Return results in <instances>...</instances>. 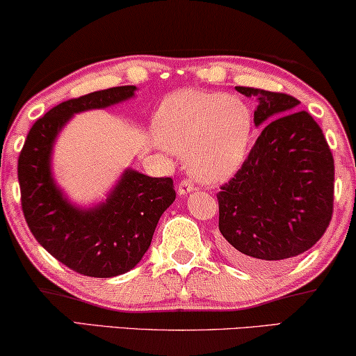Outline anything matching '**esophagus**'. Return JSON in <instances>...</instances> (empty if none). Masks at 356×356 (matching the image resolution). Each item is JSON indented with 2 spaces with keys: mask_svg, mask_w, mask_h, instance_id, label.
Segmentation results:
<instances>
[{
  "mask_svg": "<svg viewBox=\"0 0 356 356\" xmlns=\"http://www.w3.org/2000/svg\"><path fill=\"white\" fill-rule=\"evenodd\" d=\"M194 191V184L191 179H183L181 183L178 184V194L179 196H186V194Z\"/></svg>",
  "mask_w": 356,
  "mask_h": 356,
  "instance_id": "esophagus-1",
  "label": "esophagus"
}]
</instances>
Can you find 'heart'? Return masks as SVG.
I'll use <instances>...</instances> for the list:
<instances>
[{
    "label": "heart",
    "instance_id": "heart-1",
    "mask_svg": "<svg viewBox=\"0 0 356 356\" xmlns=\"http://www.w3.org/2000/svg\"><path fill=\"white\" fill-rule=\"evenodd\" d=\"M154 138L184 155L189 172L207 184L235 177L252 138V115L245 102L218 92L181 89L165 97L154 115Z\"/></svg>",
    "mask_w": 356,
    "mask_h": 356
}]
</instances>
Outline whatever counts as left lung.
Here are the masks:
<instances>
[{"label": "left lung", "mask_w": 356, "mask_h": 356, "mask_svg": "<svg viewBox=\"0 0 356 356\" xmlns=\"http://www.w3.org/2000/svg\"><path fill=\"white\" fill-rule=\"evenodd\" d=\"M256 97L264 126L218 199V230L232 262L266 269L308 251L332 218L334 159L323 129L295 97L235 87Z\"/></svg>", "instance_id": "1"}]
</instances>
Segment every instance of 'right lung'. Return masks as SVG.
Listing matches in <instances>:
<instances>
[{
	"label": "right lung",
	"mask_w": 356,
	"mask_h": 356,
	"mask_svg": "<svg viewBox=\"0 0 356 356\" xmlns=\"http://www.w3.org/2000/svg\"><path fill=\"white\" fill-rule=\"evenodd\" d=\"M136 86L111 87L53 106L29 131L19 155L17 178L26 222L50 254L82 275H121L134 269L152 241L162 213L177 193L172 178H152L126 168L105 201L72 204L51 172L53 145L76 113L133 99Z\"/></svg>",
	"instance_id": "add662e5"
}]
</instances>
